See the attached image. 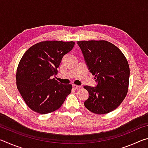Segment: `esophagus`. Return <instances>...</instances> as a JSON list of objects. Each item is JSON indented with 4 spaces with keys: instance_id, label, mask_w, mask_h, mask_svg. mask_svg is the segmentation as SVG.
Returning <instances> with one entry per match:
<instances>
[{
    "instance_id": "obj_1",
    "label": "esophagus",
    "mask_w": 148,
    "mask_h": 148,
    "mask_svg": "<svg viewBox=\"0 0 148 148\" xmlns=\"http://www.w3.org/2000/svg\"><path fill=\"white\" fill-rule=\"evenodd\" d=\"M72 87H73L74 89H79V88H81L82 86H77V85L73 84V85H72Z\"/></svg>"
}]
</instances>
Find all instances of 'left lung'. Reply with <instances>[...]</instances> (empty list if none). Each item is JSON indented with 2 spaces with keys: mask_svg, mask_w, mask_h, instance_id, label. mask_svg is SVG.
Segmentation results:
<instances>
[{
  "mask_svg": "<svg viewBox=\"0 0 148 148\" xmlns=\"http://www.w3.org/2000/svg\"><path fill=\"white\" fill-rule=\"evenodd\" d=\"M89 71L95 76L96 87L84 86L89 98L87 110L104 114L118 107L126 97L130 69L127 59L118 47L105 40L77 42Z\"/></svg>",
  "mask_w": 148,
  "mask_h": 148,
  "instance_id": "8db88e82",
  "label": "left lung"
}]
</instances>
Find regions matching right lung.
I'll use <instances>...</instances> for the list:
<instances>
[{
  "instance_id": "obj_1",
  "label": "right lung",
  "mask_w": 148,
  "mask_h": 148,
  "mask_svg": "<svg viewBox=\"0 0 148 148\" xmlns=\"http://www.w3.org/2000/svg\"><path fill=\"white\" fill-rule=\"evenodd\" d=\"M74 42L44 41L33 45L20 60L16 72L17 89L27 106L46 114L62 106L71 93V84L53 78L62 57L71 51Z\"/></svg>"
}]
</instances>
